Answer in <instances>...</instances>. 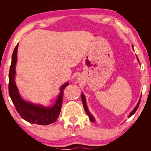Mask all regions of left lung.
<instances>
[{"label": "left lung", "instance_id": "obj_1", "mask_svg": "<svg viewBox=\"0 0 151 151\" xmlns=\"http://www.w3.org/2000/svg\"><path fill=\"white\" fill-rule=\"evenodd\" d=\"M132 48H133V45H132ZM133 49H134V48H133ZM137 59L138 61H139V64H140L139 60V58H138L137 57ZM140 98H141V97H140ZM81 99H82V102H83V104L84 109H85V112H86V114H87V115L88 116L89 119H90V121H91L92 122H95V119H94V116H93V115H92V114H91V112H89V111H88V107H87V104H86V98L85 97V95H84L83 93H82V94H81ZM140 102V99H139V101L138 102V103H137V104L136 105V106L134 107V109L132 110L131 113H130V114L129 115V117H131L132 115H133V114H134V112L137 111L138 107H139V106Z\"/></svg>", "mask_w": 151, "mask_h": 151}]
</instances>
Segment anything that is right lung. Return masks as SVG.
I'll return each mask as SVG.
<instances>
[{
    "label": "right lung",
    "mask_w": 151,
    "mask_h": 151,
    "mask_svg": "<svg viewBox=\"0 0 151 151\" xmlns=\"http://www.w3.org/2000/svg\"><path fill=\"white\" fill-rule=\"evenodd\" d=\"M19 44L15 47L12 53L11 65L9 74V95L17 112L20 116L27 122L39 125H48L55 122L59 116L62 106L63 91L68 83H66L60 88V93L56 99L55 103L49 106L42 104H34L31 102L24 101L19 93V89L15 83L16 65L17 62V50Z\"/></svg>",
    "instance_id": "obj_1"
}]
</instances>
